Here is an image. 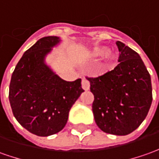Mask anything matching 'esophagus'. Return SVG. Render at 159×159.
<instances>
[{"label":"esophagus","instance_id":"1","mask_svg":"<svg viewBox=\"0 0 159 159\" xmlns=\"http://www.w3.org/2000/svg\"><path fill=\"white\" fill-rule=\"evenodd\" d=\"M89 82L88 80L86 79H83V81H82V87H83V89H84L85 91H87V90H89Z\"/></svg>","mask_w":159,"mask_h":159}]
</instances>
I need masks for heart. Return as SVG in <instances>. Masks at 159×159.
Instances as JSON below:
<instances>
[{"instance_id": "1", "label": "heart", "mask_w": 159, "mask_h": 159, "mask_svg": "<svg viewBox=\"0 0 159 159\" xmlns=\"http://www.w3.org/2000/svg\"><path fill=\"white\" fill-rule=\"evenodd\" d=\"M89 56L94 58H98V57H102V69L106 70L109 69L111 65L113 63V61L116 60V54L112 51L108 52V48L105 46H97L94 47L90 52Z\"/></svg>"}]
</instances>
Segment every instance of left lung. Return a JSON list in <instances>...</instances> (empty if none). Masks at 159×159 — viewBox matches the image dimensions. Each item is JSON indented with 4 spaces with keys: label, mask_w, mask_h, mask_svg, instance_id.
Masks as SVG:
<instances>
[{
    "label": "left lung",
    "mask_w": 159,
    "mask_h": 159,
    "mask_svg": "<svg viewBox=\"0 0 159 159\" xmlns=\"http://www.w3.org/2000/svg\"><path fill=\"white\" fill-rule=\"evenodd\" d=\"M119 64L96 78H87L94 95L96 124L103 132L117 136L131 133L147 116L152 102L151 75L133 49L116 42Z\"/></svg>",
    "instance_id": "obj_1"
}]
</instances>
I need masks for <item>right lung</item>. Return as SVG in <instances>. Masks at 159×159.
I'll list each match as a JSON object with an SVG mask.
<instances>
[{
    "mask_svg": "<svg viewBox=\"0 0 159 159\" xmlns=\"http://www.w3.org/2000/svg\"><path fill=\"white\" fill-rule=\"evenodd\" d=\"M61 39L46 36L26 51L13 72L9 102L22 127L39 137H48L64 128L72 105L84 90L81 81L67 82L45 62Z\"/></svg>",
    "mask_w": 159,
    "mask_h": 159,
    "instance_id": "obj_1",
    "label": "right lung"
}]
</instances>
